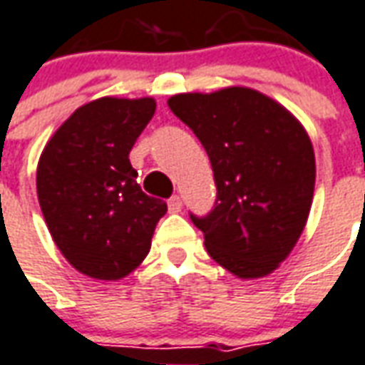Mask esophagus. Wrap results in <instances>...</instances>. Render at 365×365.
I'll use <instances>...</instances> for the list:
<instances>
[{"instance_id": "obj_1", "label": "esophagus", "mask_w": 365, "mask_h": 365, "mask_svg": "<svg viewBox=\"0 0 365 365\" xmlns=\"http://www.w3.org/2000/svg\"><path fill=\"white\" fill-rule=\"evenodd\" d=\"M168 209H170V213H180V211H182V197H180V195L170 197V200H168Z\"/></svg>"}]
</instances>
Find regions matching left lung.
I'll return each instance as SVG.
<instances>
[{
	"mask_svg": "<svg viewBox=\"0 0 365 365\" xmlns=\"http://www.w3.org/2000/svg\"><path fill=\"white\" fill-rule=\"evenodd\" d=\"M207 152L215 207L191 215L209 257L239 279L271 274L294 249L314 195V148L282 104L247 88L170 96Z\"/></svg>",
	"mask_w": 365,
	"mask_h": 365,
	"instance_id": "left-lung-1",
	"label": "left lung"
}]
</instances>
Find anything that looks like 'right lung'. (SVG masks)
I'll return each instance as SVG.
<instances>
[{"label": "right lung", "instance_id": "right-lung-1", "mask_svg": "<svg viewBox=\"0 0 365 365\" xmlns=\"http://www.w3.org/2000/svg\"><path fill=\"white\" fill-rule=\"evenodd\" d=\"M156 101L103 96L76 108L43 148L37 197L58 251L76 271L120 280L146 259L168 205L146 195L130 150Z\"/></svg>", "mask_w": 365, "mask_h": 365}]
</instances>
